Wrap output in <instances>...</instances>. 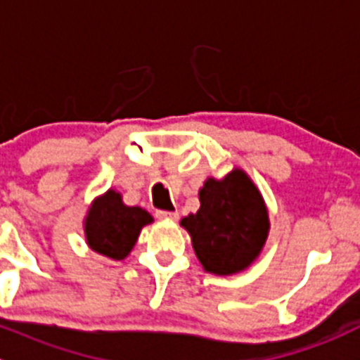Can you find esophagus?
<instances>
[{"mask_svg": "<svg viewBox=\"0 0 360 360\" xmlns=\"http://www.w3.org/2000/svg\"><path fill=\"white\" fill-rule=\"evenodd\" d=\"M156 217L161 220H177V212H165V210H158Z\"/></svg>", "mask_w": 360, "mask_h": 360, "instance_id": "1", "label": "esophagus"}]
</instances>
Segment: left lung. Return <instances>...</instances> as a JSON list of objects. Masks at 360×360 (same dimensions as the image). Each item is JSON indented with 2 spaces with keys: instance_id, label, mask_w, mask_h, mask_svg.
<instances>
[{
  "instance_id": "obj_1",
  "label": "left lung",
  "mask_w": 360,
  "mask_h": 360,
  "mask_svg": "<svg viewBox=\"0 0 360 360\" xmlns=\"http://www.w3.org/2000/svg\"><path fill=\"white\" fill-rule=\"evenodd\" d=\"M200 208L181 220L192 235L202 267L233 274L258 257L267 238L269 217L257 186L242 170L222 181L208 179L199 192Z\"/></svg>"
}]
</instances>
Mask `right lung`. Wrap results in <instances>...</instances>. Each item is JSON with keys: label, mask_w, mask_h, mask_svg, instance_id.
<instances>
[{"label": "right lung", "mask_w": 360, "mask_h": 360, "mask_svg": "<svg viewBox=\"0 0 360 360\" xmlns=\"http://www.w3.org/2000/svg\"><path fill=\"white\" fill-rule=\"evenodd\" d=\"M152 217L138 206H125L120 193L109 190L95 200L86 219L87 244L93 251L112 260H122L131 252L141 228Z\"/></svg>", "instance_id": "right-lung-1"}]
</instances>
